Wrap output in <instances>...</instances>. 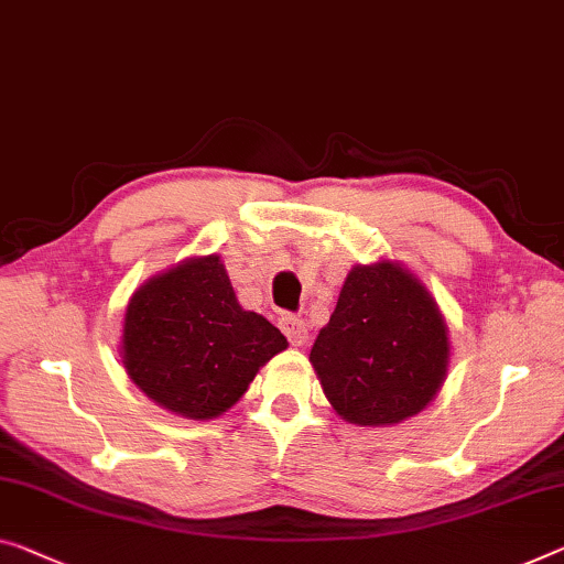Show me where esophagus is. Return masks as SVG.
Returning a JSON list of instances; mask_svg holds the SVG:
<instances>
[{
	"instance_id": "34e87169",
	"label": "esophagus",
	"mask_w": 564,
	"mask_h": 564,
	"mask_svg": "<svg viewBox=\"0 0 564 564\" xmlns=\"http://www.w3.org/2000/svg\"><path fill=\"white\" fill-rule=\"evenodd\" d=\"M280 327H282V333L288 335V340H290V345H294V348H300V345L307 343V325L302 317L290 315L288 312V315L280 317Z\"/></svg>"
}]
</instances>
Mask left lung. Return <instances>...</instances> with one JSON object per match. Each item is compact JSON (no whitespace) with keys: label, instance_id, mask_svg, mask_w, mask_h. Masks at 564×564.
Returning a JSON list of instances; mask_svg holds the SVG:
<instances>
[{"label":"left lung","instance_id":"obj_1","mask_svg":"<svg viewBox=\"0 0 564 564\" xmlns=\"http://www.w3.org/2000/svg\"><path fill=\"white\" fill-rule=\"evenodd\" d=\"M333 409L360 426H391L429 405L448 362L444 317L401 267H352L310 350Z\"/></svg>","mask_w":564,"mask_h":564}]
</instances>
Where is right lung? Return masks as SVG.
Segmentation results:
<instances>
[{"label": "right lung", "mask_w": 564, "mask_h": 564, "mask_svg": "<svg viewBox=\"0 0 564 564\" xmlns=\"http://www.w3.org/2000/svg\"><path fill=\"white\" fill-rule=\"evenodd\" d=\"M288 337L239 307L219 257L153 276L126 310L123 366L141 391L186 419L231 409Z\"/></svg>", "instance_id": "add662e5"}]
</instances>
